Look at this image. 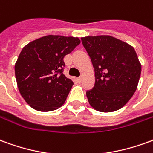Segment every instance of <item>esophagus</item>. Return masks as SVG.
<instances>
[{
    "instance_id": "34e87169",
    "label": "esophagus",
    "mask_w": 153,
    "mask_h": 153,
    "mask_svg": "<svg viewBox=\"0 0 153 153\" xmlns=\"http://www.w3.org/2000/svg\"><path fill=\"white\" fill-rule=\"evenodd\" d=\"M76 80L78 83H81V81H82V78H81V77H79V78H77Z\"/></svg>"
}]
</instances>
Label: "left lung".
Returning <instances> with one entry per match:
<instances>
[{
	"label": "left lung",
	"mask_w": 153,
	"mask_h": 153,
	"mask_svg": "<svg viewBox=\"0 0 153 153\" xmlns=\"http://www.w3.org/2000/svg\"><path fill=\"white\" fill-rule=\"evenodd\" d=\"M81 40L95 71V84L86 93L88 102L101 112L120 109L134 95L141 74L134 47L106 35Z\"/></svg>",
	"instance_id": "8db88e82"
}]
</instances>
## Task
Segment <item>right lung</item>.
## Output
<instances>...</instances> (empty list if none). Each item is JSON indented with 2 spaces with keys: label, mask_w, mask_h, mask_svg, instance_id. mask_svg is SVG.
I'll return each mask as SVG.
<instances>
[{
  "label": "right lung",
  "mask_w": 153,
  "mask_h": 153,
  "mask_svg": "<svg viewBox=\"0 0 153 153\" xmlns=\"http://www.w3.org/2000/svg\"><path fill=\"white\" fill-rule=\"evenodd\" d=\"M80 43L78 38L48 35L29 42L15 65L16 81L26 102L39 111L63 105L73 81L64 74V57Z\"/></svg>",
  "instance_id": "1"
}]
</instances>
